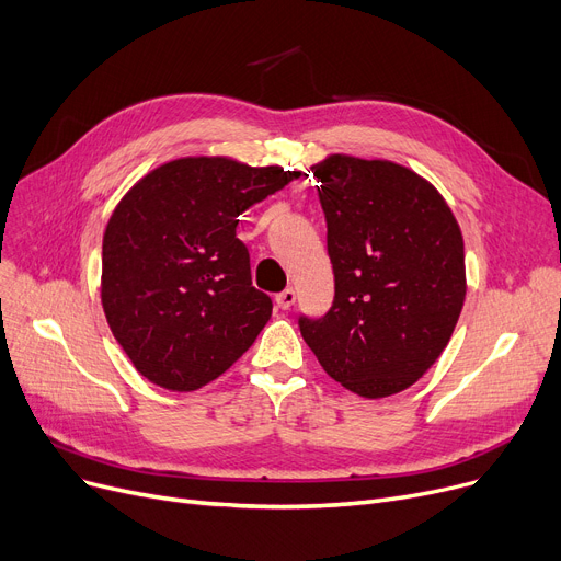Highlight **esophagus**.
<instances>
[{
  "label": "esophagus",
  "instance_id": "esophagus-1",
  "mask_svg": "<svg viewBox=\"0 0 561 561\" xmlns=\"http://www.w3.org/2000/svg\"><path fill=\"white\" fill-rule=\"evenodd\" d=\"M275 302H277L279 309H290L293 305H296V290L284 288L282 293H277V296H275Z\"/></svg>",
  "mask_w": 561,
  "mask_h": 561
}]
</instances>
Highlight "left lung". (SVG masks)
I'll list each match as a JSON object with an SVG mask.
<instances>
[{
    "label": "left lung",
    "mask_w": 561,
    "mask_h": 561,
    "mask_svg": "<svg viewBox=\"0 0 561 561\" xmlns=\"http://www.w3.org/2000/svg\"><path fill=\"white\" fill-rule=\"evenodd\" d=\"M328 222L334 302L300 313L325 373L362 398L421 379L446 350L466 298L463 239L446 199L391 161L334 154L313 165Z\"/></svg>",
    "instance_id": "obj_1"
}]
</instances>
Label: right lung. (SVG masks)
<instances>
[{"label":"right lung","mask_w":561,"mask_h":561,"mask_svg":"<svg viewBox=\"0 0 561 561\" xmlns=\"http://www.w3.org/2000/svg\"><path fill=\"white\" fill-rule=\"evenodd\" d=\"M293 176L277 165L176 159L115 206L102 243V307L142 377L195 391L254 343L273 300L252 286L236 225Z\"/></svg>","instance_id":"obj_1"}]
</instances>
